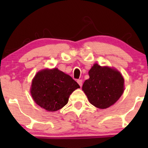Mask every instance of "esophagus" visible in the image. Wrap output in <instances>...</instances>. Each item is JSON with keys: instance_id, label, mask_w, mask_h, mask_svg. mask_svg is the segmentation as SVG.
Listing matches in <instances>:
<instances>
[{"instance_id": "esophagus-1", "label": "esophagus", "mask_w": 148, "mask_h": 148, "mask_svg": "<svg viewBox=\"0 0 148 148\" xmlns=\"http://www.w3.org/2000/svg\"><path fill=\"white\" fill-rule=\"evenodd\" d=\"M82 82H82V79H78L77 80V83H78V84L80 86V87L82 86Z\"/></svg>"}]
</instances>
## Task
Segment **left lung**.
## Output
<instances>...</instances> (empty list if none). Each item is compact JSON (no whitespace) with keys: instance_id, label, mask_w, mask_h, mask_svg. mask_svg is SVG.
<instances>
[{"instance_id":"obj_1","label":"left lung","mask_w":148,"mask_h":148,"mask_svg":"<svg viewBox=\"0 0 148 148\" xmlns=\"http://www.w3.org/2000/svg\"><path fill=\"white\" fill-rule=\"evenodd\" d=\"M82 90L92 105L105 109L114 104L124 91V79L118 71L94 64Z\"/></svg>"}]
</instances>
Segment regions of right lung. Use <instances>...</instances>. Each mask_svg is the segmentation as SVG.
Instances as JSON below:
<instances>
[{
    "mask_svg": "<svg viewBox=\"0 0 148 148\" xmlns=\"http://www.w3.org/2000/svg\"><path fill=\"white\" fill-rule=\"evenodd\" d=\"M79 88L71 77L55 68L44 69L36 75L32 81L31 94L36 104L53 112L65 106L70 95Z\"/></svg>",
    "mask_w": 148,
    "mask_h": 148,
    "instance_id": "obj_1",
    "label": "right lung"
}]
</instances>
